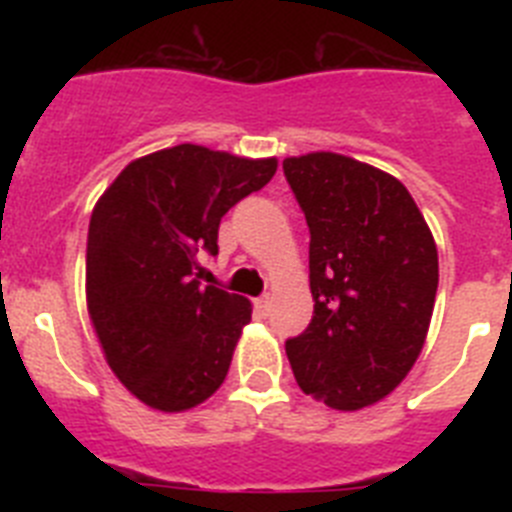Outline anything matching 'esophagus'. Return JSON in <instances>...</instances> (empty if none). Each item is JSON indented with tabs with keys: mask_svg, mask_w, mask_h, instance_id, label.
<instances>
[{
	"mask_svg": "<svg viewBox=\"0 0 512 512\" xmlns=\"http://www.w3.org/2000/svg\"><path fill=\"white\" fill-rule=\"evenodd\" d=\"M256 307H259V312H269L271 310V297L269 295H261L259 300H256Z\"/></svg>",
	"mask_w": 512,
	"mask_h": 512,
	"instance_id": "esophagus-1",
	"label": "esophagus"
}]
</instances>
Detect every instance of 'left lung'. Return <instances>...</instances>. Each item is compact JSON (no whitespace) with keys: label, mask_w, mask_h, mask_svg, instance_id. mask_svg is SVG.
<instances>
[{"label":"left lung","mask_w":512,"mask_h":512,"mask_svg":"<svg viewBox=\"0 0 512 512\" xmlns=\"http://www.w3.org/2000/svg\"><path fill=\"white\" fill-rule=\"evenodd\" d=\"M310 228L312 320L287 341L305 395L361 410L413 369L431 325L438 251L395 176L341 153L284 158Z\"/></svg>","instance_id":"left-lung-1"}]
</instances>
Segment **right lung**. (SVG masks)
<instances>
[{
    "mask_svg": "<svg viewBox=\"0 0 512 512\" xmlns=\"http://www.w3.org/2000/svg\"><path fill=\"white\" fill-rule=\"evenodd\" d=\"M277 158L205 146L135 158L94 205L87 307L104 359L140 402L182 413L223 384L251 302L200 282L225 212L259 192Z\"/></svg>",
    "mask_w": 512,
    "mask_h": 512,
    "instance_id": "add662e5",
    "label": "right lung"
}]
</instances>
